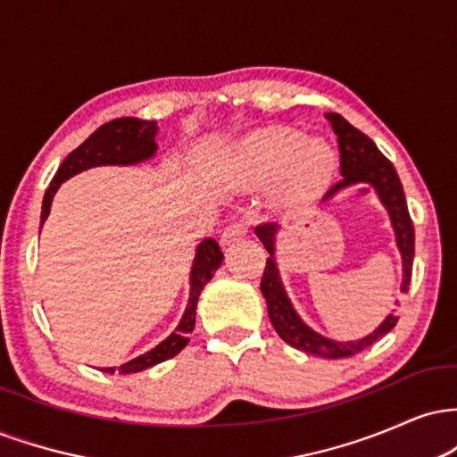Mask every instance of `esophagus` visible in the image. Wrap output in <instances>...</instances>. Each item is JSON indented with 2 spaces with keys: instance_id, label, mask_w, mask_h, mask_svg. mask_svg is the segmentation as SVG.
<instances>
[{
  "instance_id": "obj_1",
  "label": "esophagus",
  "mask_w": 457,
  "mask_h": 457,
  "mask_svg": "<svg viewBox=\"0 0 457 457\" xmlns=\"http://www.w3.org/2000/svg\"><path fill=\"white\" fill-rule=\"evenodd\" d=\"M243 236H246V223L245 221H234L223 229L221 243L223 245H234V243H238Z\"/></svg>"
}]
</instances>
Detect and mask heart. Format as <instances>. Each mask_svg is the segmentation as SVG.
Masks as SVG:
<instances>
[{"label": "heart", "mask_w": 457, "mask_h": 457, "mask_svg": "<svg viewBox=\"0 0 457 457\" xmlns=\"http://www.w3.org/2000/svg\"><path fill=\"white\" fill-rule=\"evenodd\" d=\"M337 156L327 141L295 129H264L240 141L225 171L253 187L281 178L279 195L287 204H305L328 187Z\"/></svg>", "instance_id": "1"}]
</instances>
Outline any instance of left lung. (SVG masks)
Instances as JSON below:
<instances>
[{
  "label": "left lung",
  "mask_w": 457,
  "mask_h": 457,
  "mask_svg": "<svg viewBox=\"0 0 457 457\" xmlns=\"http://www.w3.org/2000/svg\"><path fill=\"white\" fill-rule=\"evenodd\" d=\"M327 120L333 127L335 135L339 141V154H342V176L344 180L337 182L330 191L324 195L322 202H328L330 197L337 195L342 188L353 185H370L378 195L380 204L385 211L389 212L391 228L395 232V243L402 255V292H408V283L412 275V258H414V228L408 214L406 197H403V188L397 176L393 162L386 159L382 152L376 148V144L367 135L354 129L348 120H344L339 113H327ZM279 223H264L255 228V236L266 246L270 258L266 260L264 277H262L260 290L266 298V307H269V318L275 327L277 335L292 348L303 350L307 354L324 356V359H344V356H353L367 345L378 342L382 335H386L395 327L397 318L386 316L382 324L374 333L365 335V337L356 339V342H335V339L324 337L318 330L307 327L301 316L296 313L295 305L287 298L286 287L281 283L279 269L275 262V243L277 234H279Z\"/></svg>",
  "instance_id": "left-lung-1"
}]
</instances>
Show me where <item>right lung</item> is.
Returning <instances> with one entry per match:
<instances>
[{
    "instance_id": "1",
    "label": "right lung",
    "mask_w": 457,
    "mask_h": 457,
    "mask_svg": "<svg viewBox=\"0 0 457 457\" xmlns=\"http://www.w3.org/2000/svg\"><path fill=\"white\" fill-rule=\"evenodd\" d=\"M156 127L154 120H139V118H118L112 122L103 124L101 129H96L94 133L79 145L77 150H72L66 156L64 162L60 165L57 174L51 180L49 188H46L45 199H43V212H40V228L46 221L51 212V202H54L57 188L62 182H66L68 178L81 174V171L90 170V167H101V165H137L152 159L156 154ZM223 253L221 246L214 238L202 240L195 251V260H193L191 269V292H188V303L185 313H182L180 324H178L174 333L167 339L156 345V348L148 350L145 354L137 356V359L129 361V363L115 367H103L104 374H135V371H144L148 367L162 363V361L171 359L180 353L182 348L188 344V333L195 328V309L199 295H202L204 286L212 279L214 270L221 266Z\"/></svg>"
}]
</instances>
